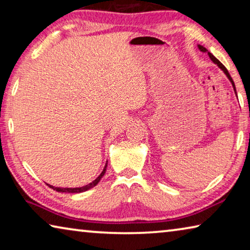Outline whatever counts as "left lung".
I'll list each match as a JSON object with an SVG mask.
<instances>
[{
    "label": "left lung",
    "instance_id": "left-lung-1",
    "mask_svg": "<svg viewBox=\"0 0 250 250\" xmlns=\"http://www.w3.org/2000/svg\"><path fill=\"white\" fill-rule=\"evenodd\" d=\"M198 49H200L201 50V52H206V48L205 47H203V46L202 45H198ZM208 56H209V58L211 59V62H214V64H216L218 67H219V68H221L223 71H224V73H225V75L227 76V78L228 79H229V82L231 83V84H232V88H234V90H235V92H236V88H235V83H234V82H232V79H231V77H230V75H229V73H228V70L226 69V67L225 66H224L223 64H222V62H219L218 61V59L216 58V57H215L214 56V55L213 54H210V53H208Z\"/></svg>",
    "mask_w": 250,
    "mask_h": 250
}]
</instances>
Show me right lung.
<instances>
[{
	"label": "right lung",
	"mask_w": 250,
	"mask_h": 250,
	"mask_svg": "<svg viewBox=\"0 0 250 250\" xmlns=\"http://www.w3.org/2000/svg\"><path fill=\"white\" fill-rule=\"evenodd\" d=\"M107 164H108V161H107V163H105V166L104 167L103 172L100 173V175L97 177L95 181H92L91 183H89V184L82 186V188H55V186H53V185H49V184H47V185L49 186L50 188L55 189V191L62 192V193H82V192H84V191H88V189L92 188H94V186H96L97 184H98L99 181L103 179V176L104 175V173H105V170H107Z\"/></svg>",
	"instance_id": "right-lung-1"
}]
</instances>
